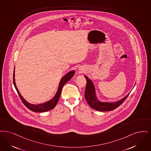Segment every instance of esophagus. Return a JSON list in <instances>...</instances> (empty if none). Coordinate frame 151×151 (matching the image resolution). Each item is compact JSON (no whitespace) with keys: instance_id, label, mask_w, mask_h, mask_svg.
I'll return each mask as SVG.
<instances>
[{"instance_id":"1","label":"esophagus","mask_w":151,"mask_h":151,"mask_svg":"<svg viewBox=\"0 0 151 151\" xmlns=\"http://www.w3.org/2000/svg\"><path fill=\"white\" fill-rule=\"evenodd\" d=\"M80 69H79V70H80Z\"/></svg>"}]
</instances>
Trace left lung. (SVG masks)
Returning a JSON list of instances; mask_svg holds the SVG:
<instances>
[{"mask_svg": "<svg viewBox=\"0 0 151 151\" xmlns=\"http://www.w3.org/2000/svg\"><path fill=\"white\" fill-rule=\"evenodd\" d=\"M85 77L87 81L85 93L86 100L88 105L96 111H113L121 105L130 94L129 93L124 98L115 102L101 101L96 96V89L93 82L86 76H85Z\"/></svg>", "mask_w": 151, "mask_h": 151, "instance_id": "left-lung-1", "label": "left lung"}]
</instances>
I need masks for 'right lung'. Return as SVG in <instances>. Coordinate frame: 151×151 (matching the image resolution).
Segmentation results:
<instances>
[{
	"mask_svg": "<svg viewBox=\"0 0 151 151\" xmlns=\"http://www.w3.org/2000/svg\"><path fill=\"white\" fill-rule=\"evenodd\" d=\"M74 73H75V70H71L69 72L66 73L65 75L64 76H63L61 79L60 83H59L57 92L52 98L46 102L39 104H33L28 103L21 95V93L19 92V91L16 86V85L15 78H14V74H15L14 69V72H13V85L14 86V87H15L17 92L18 93L21 100H22V103L28 109H29L32 111H34V112H45V111H48L50 110H51L56 106V105L59 101L63 86H64L66 83H67L69 81H70V79H71L73 76L74 75Z\"/></svg>",
	"mask_w": 151,
	"mask_h": 151,
	"instance_id": "add662e5",
	"label": "right lung"
}]
</instances>
